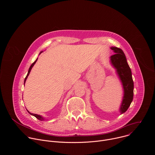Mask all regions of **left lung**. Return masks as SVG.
Listing matches in <instances>:
<instances>
[{
	"mask_svg": "<svg viewBox=\"0 0 155 155\" xmlns=\"http://www.w3.org/2000/svg\"><path fill=\"white\" fill-rule=\"evenodd\" d=\"M115 54L110 56V62L117 71V73L122 83L124 96L120 108V112L123 114L128 109L134 96V82L132 73L127 62L123 50L117 47H111Z\"/></svg>",
	"mask_w": 155,
	"mask_h": 155,
	"instance_id": "1",
	"label": "left lung"
}]
</instances>
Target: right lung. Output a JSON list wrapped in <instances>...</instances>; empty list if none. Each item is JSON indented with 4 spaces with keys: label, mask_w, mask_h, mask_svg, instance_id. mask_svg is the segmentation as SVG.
Returning a JSON list of instances; mask_svg holds the SVG:
<instances>
[{
    "label": "right lung",
    "mask_w": 155,
    "mask_h": 155,
    "mask_svg": "<svg viewBox=\"0 0 155 155\" xmlns=\"http://www.w3.org/2000/svg\"><path fill=\"white\" fill-rule=\"evenodd\" d=\"M43 51H41L40 53V54L41 53H42ZM38 59V58H37ZM37 59L35 60V62H34L32 64H31V65L30 66V68H29V71H28V74H27V75H26V78H25V82H26V79H27V78H28V77L29 76V73H30V72H31V69H32V67L34 65V64H35V62H36V61H37ZM28 112L31 114V115H33V116H34L35 118H37L38 120H40V121H43V120H44L45 119H44V118L43 117H42L41 116H40V115H37V114H31V113H30L29 111H28Z\"/></svg>",
    "instance_id": "obj_1"
}]
</instances>
